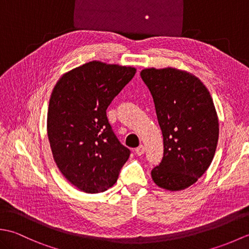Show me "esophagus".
<instances>
[{"instance_id": "esophagus-1", "label": "esophagus", "mask_w": 249, "mask_h": 249, "mask_svg": "<svg viewBox=\"0 0 249 249\" xmlns=\"http://www.w3.org/2000/svg\"><path fill=\"white\" fill-rule=\"evenodd\" d=\"M136 154L139 155V156L143 155L144 154V146L143 145H139L138 147H137V149H136Z\"/></svg>"}]
</instances>
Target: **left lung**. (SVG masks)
Listing matches in <instances>:
<instances>
[{"instance_id": "left-lung-1", "label": "left lung", "mask_w": 249, "mask_h": 249, "mask_svg": "<svg viewBox=\"0 0 249 249\" xmlns=\"http://www.w3.org/2000/svg\"><path fill=\"white\" fill-rule=\"evenodd\" d=\"M154 100L163 137V156L151 171L156 185L182 190L208 170L218 142L219 127L212 97L197 77L176 68L140 72Z\"/></svg>"}]
</instances>
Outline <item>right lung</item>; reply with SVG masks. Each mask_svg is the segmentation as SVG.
Wrapping results in <instances>:
<instances>
[{"instance_id": "1", "label": "right lung", "mask_w": 249, "mask_h": 249, "mask_svg": "<svg viewBox=\"0 0 249 249\" xmlns=\"http://www.w3.org/2000/svg\"><path fill=\"white\" fill-rule=\"evenodd\" d=\"M135 73L134 67L93 61L63 75L52 91L47 119L52 155L63 176L84 193L113 186L130 155L106 110Z\"/></svg>"}]
</instances>
